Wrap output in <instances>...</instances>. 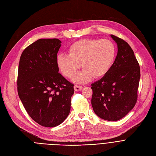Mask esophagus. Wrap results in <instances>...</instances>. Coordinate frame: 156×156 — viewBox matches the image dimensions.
Returning a JSON list of instances; mask_svg holds the SVG:
<instances>
[{"instance_id":"34e87169","label":"esophagus","mask_w":156,"mask_h":156,"mask_svg":"<svg viewBox=\"0 0 156 156\" xmlns=\"http://www.w3.org/2000/svg\"><path fill=\"white\" fill-rule=\"evenodd\" d=\"M83 88V87L81 86H80V85H75L74 86V89H75V91H79L80 90H81V89Z\"/></svg>"}]
</instances>
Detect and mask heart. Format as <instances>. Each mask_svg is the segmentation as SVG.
Here are the masks:
<instances>
[{
	"label": "heart",
	"instance_id": "b5f03b06",
	"mask_svg": "<svg viewBox=\"0 0 156 156\" xmlns=\"http://www.w3.org/2000/svg\"><path fill=\"white\" fill-rule=\"evenodd\" d=\"M68 54H60L56 57L57 67L63 76L72 78L81 67L84 69L73 78L78 83L90 80L93 76L105 75L115 60L114 44L107 39H83L69 47Z\"/></svg>",
	"mask_w": 156,
	"mask_h": 156
}]
</instances>
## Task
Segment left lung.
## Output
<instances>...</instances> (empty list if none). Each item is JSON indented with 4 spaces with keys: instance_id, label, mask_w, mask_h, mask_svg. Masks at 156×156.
<instances>
[{
    "instance_id": "left-lung-1",
    "label": "left lung",
    "mask_w": 156,
    "mask_h": 156,
    "mask_svg": "<svg viewBox=\"0 0 156 156\" xmlns=\"http://www.w3.org/2000/svg\"><path fill=\"white\" fill-rule=\"evenodd\" d=\"M117 42L118 53L108 72L91 84V104L95 114L108 121H117L135 107L138 99L140 66L134 52L123 39Z\"/></svg>"
}]
</instances>
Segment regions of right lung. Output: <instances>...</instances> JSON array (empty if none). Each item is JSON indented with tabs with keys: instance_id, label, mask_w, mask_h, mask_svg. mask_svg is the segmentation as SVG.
I'll return each mask as SVG.
<instances>
[{
	"instance_id": "obj_1",
	"label": "right lung",
	"mask_w": 156,
	"mask_h": 156,
	"mask_svg": "<svg viewBox=\"0 0 156 156\" xmlns=\"http://www.w3.org/2000/svg\"><path fill=\"white\" fill-rule=\"evenodd\" d=\"M58 39H40L22 52L18 70L17 91L30 117L45 127H54L68 117L74 84L60 73L56 57Z\"/></svg>"
}]
</instances>
